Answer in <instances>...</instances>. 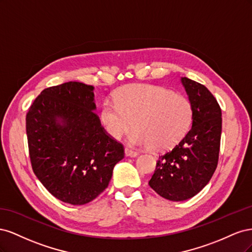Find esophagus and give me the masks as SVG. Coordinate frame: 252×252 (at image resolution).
Segmentation results:
<instances>
[{"instance_id": "1", "label": "esophagus", "mask_w": 252, "mask_h": 252, "mask_svg": "<svg viewBox=\"0 0 252 252\" xmlns=\"http://www.w3.org/2000/svg\"><path fill=\"white\" fill-rule=\"evenodd\" d=\"M125 156H126V157H130V158H134V157L138 156V152L134 151V150L131 149V148L126 147V148H125Z\"/></svg>"}]
</instances>
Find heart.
Wrapping results in <instances>:
<instances>
[{"instance_id":"heart-1","label":"heart","mask_w":252,"mask_h":252,"mask_svg":"<svg viewBox=\"0 0 252 252\" xmlns=\"http://www.w3.org/2000/svg\"><path fill=\"white\" fill-rule=\"evenodd\" d=\"M192 105L187 97L164 87L147 84L128 85L102 106L100 121L111 139L120 140L135 127L129 142L154 151L169 149L191 127Z\"/></svg>"}]
</instances>
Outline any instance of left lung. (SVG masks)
Masks as SVG:
<instances>
[{"mask_svg": "<svg viewBox=\"0 0 252 252\" xmlns=\"http://www.w3.org/2000/svg\"><path fill=\"white\" fill-rule=\"evenodd\" d=\"M181 83L192 105V126L182 141L159 156L149 186L164 199L180 202L208 184L219 161L222 111L210 91L188 78Z\"/></svg>", "mask_w": 252, "mask_h": 252, "instance_id": "1", "label": "left lung"}]
</instances>
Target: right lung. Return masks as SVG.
Returning <instances> with one entry per match:
<instances>
[{
    "label": "right lung",
    "instance_id": "1",
    "mask_svg": "<svg viewBox=\"0 0 252 252\" xmlns=\"http://www.w3.org/2000/svg\"><path fill=\"white\" fill-rule=\"evenodd\" d=\"M94 87L67 82L44 89L26 116L29 156L36 178L58 200L84 205L108 187L123 145L95 114Z\"/></svg>",
    "mask_w": 252,
    "mask_h": 252
}]
</instances>
